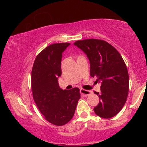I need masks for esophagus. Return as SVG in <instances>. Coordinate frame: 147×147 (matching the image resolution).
Wrapping results in <instances>:
<instances>
[{"instance_id": "esophagus-1", "label": "esophagus", "mask_w": 147, "mask_h": 147, "mask_svg": "<svg viewBox=\"0 0 147 147\" xmlns=\"http://www.w3.org/2000/svg\"><path fill=\"white\" fill-rule=\"evenodd\" d=\"M80 93H82V94H83V95H84L85 96H89V94H91V91L89 90H85V89H81Z\"/></svg>"}]
</instances>
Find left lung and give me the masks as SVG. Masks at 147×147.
<instances>
[{
  "instance_id": "1",
  "label": "left lung",
  "mask_w": 147,
  "mask_h": 147,
  "mask_svg": "<svg viewBox=\"0 0 147 147\" xmlns=\"http://www.w3.org/2000/svg\"><path fill=\"white\" fill-rule=\"evenodd\" d=\"M74 45L88 56L90 75L101 84L100 93L94 92L100 99L94 113L102 118L113 117L123 108L128 93V73L123 58L112 45L100 39H84Z\"/></svg>"
}]
</instances>
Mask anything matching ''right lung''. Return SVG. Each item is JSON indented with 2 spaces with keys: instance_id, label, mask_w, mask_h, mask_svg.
<instances>
[{
  "instance_id": "right-lung-1",
  "label": "right lung",
  "mask_w": 147,
  "mask_h": 147,
  "mask_svg": "<svg viewBox=\"0 0 147 147\" xmlns=\"http://www.w3.org/2000/svg\"><path fill=\"white\" fill-rule=\"evenodd\" d=\"M70 43H55L46 47L35 59L32 71V91L39 110L47 121L56 126L67 123L74 116L80 93L78 88H60L62 53Z\"/></svg>"
}]
</instances>
